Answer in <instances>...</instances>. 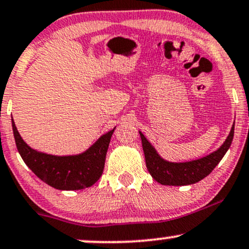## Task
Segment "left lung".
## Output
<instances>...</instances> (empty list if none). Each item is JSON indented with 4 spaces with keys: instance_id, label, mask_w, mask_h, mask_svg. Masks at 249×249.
I'll return each mask as SVG.
<instances>
[{
    "instance_id": "8db88e82",
    "label": "left lung",
    "mask_w": 249,
    "mask_h": 249,
    "mask_svg": "<svg viewBox=\"0 0 249 249\" xmlns=\"http://www.w3.org/2000/svg\"><path fill=\"white\" fill-rule=\"evenodd\" d=\"M142 138L146 167L155 181L162 185H188L199 182L215 168L226 152L229 151L234 136V123L226 140L217 151L204 158L187 162H170L161 158L154 146L139 131Z\"/></svg>"
}]
</instances>
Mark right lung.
<instances>
[{
    "label": "right lung",
    "instance_id": "obj_1",
    "mask_svg": "<svg viewBox=\"0 0 249 249\" xmlns=\"http://www.w3.org/2000/svg\"><path fill=\"white\" fill-rule=\"evenodd\" d=\"M15 142L26 166L41 181L59 190H81L98 181L115 128L104 133L87 151L75 155H52L31 148L20 137L11 117Z\"/></svg>",
    "mask_w": 249,
    "mask_h": 249
}]
</instances>
